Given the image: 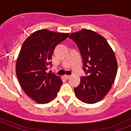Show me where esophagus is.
Masks as SVG:
<instances>
[{
    "label": "esophagus",
    "instance_id": "esophagus-1",
    "mask_svg": "<svg viewBox=\"0 0 131 131\" xmlns=\"http://www.w3.org/2000/svg\"><path fill=\"white\" fill-rule=\"evenodd\" d=\"M64 77H65V78L67 79H69L70 78V77H71V76L68 75H65Z\"/></svg>",
    "mask_w": 131,
    "mask_h": 131
}]
</instances>
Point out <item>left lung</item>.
Returning a JSON list of instances; mask_svg holds the SVG:
<instances>
[{
	"instance_id": "1",
	"label": "left lung",
	"mask_w": 131,
	"mask_h": 131,
	"mask_svg": "<svg viewBox=\"0 0 131 131\" xmlns=\"http://www.w3.org/2000/svg\"><path fill=\"white\" fill-rule=\"evenodd\" d=\"M76 42L83 60V69L89 73L82 77L74 89L79 100L86 104L100 101L110 91L117 71L113 49L104 37L90 29H82L69 37ZM88 70H86V69Z\"/></svg>"
}]
</instances>
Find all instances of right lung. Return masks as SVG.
Returning a JSON list of instances; mask_svg holds the SVG:
<instances>
[{
  "instance_id": "right-lung-1",
  "label": "right lung",
  "mask_w": 131,
  "mask_h": 131,
  "mask_svg": "<svg viewBox=\"0 0 131 131\" xmlns=\"http://www.w3.org/2000/svg\"><path fill=\"white\" fill-rule=\"evenodd\" d=\"M69 35L43 29L35 31L23 43L16 61V75L25 93L38 104L54 100L63 83L60 76L46 70L56 46Z\"/></svg>"
}]
</instances>
